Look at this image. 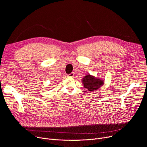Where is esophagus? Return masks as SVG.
Returning a JSON list of instances; mask_svg holds the SVG:
<instances>
[{
  "label": "esophagus",
  "mask_w": 147,
  "mask_h": 147,
  "mask_svg": "<svg viewBox=\"0 0 147 147\" xmlns=\"http://www.w3.org/2000/svg\"><path fill=\"white\" fill-rule=\"evenodd\" d=\"M74 74L73 73H71V74L68 75V77H69V78H73V77H74Z\"/></svg>",
  "instance_id": "34e87169"
}]
</instances>
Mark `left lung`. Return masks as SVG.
<instances>
[{"instance_id":"left-lung-1","label":"left lung","mask_w":147,"mask_h":147,"mask_svg":"<svg viewBox=\"0 0 147 147\" xmlns=\"http://www.w3.org/2000/svg\"><path fill=\"white\" fill-rule=\"evenodd\" d=\"M82 82L84 88H86L89 92L96 90L104 84V80L102 78H96L90 74L84 76Z\"/></svg>"}]
</instances>
